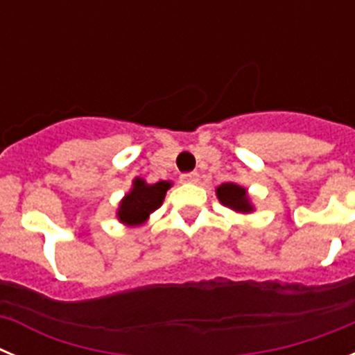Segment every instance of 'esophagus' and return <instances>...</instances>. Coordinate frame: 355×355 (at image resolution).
I'll use <instances>...</instances> for the list:
<instances>
[{
  "label": "esophagus",
  "instance_id": "obj_1",
  "mask_svg": "<svg viewBox=\"0 0 355 355\" xmlns=\"http://www.w3.org/2000/svg\"><path fill=\"white\" fill-rule=\"evenodd\" d=\"M180 180L183 183H197L199 181V174L197 172H184V174L180 175Z\"/></svg>",
  "mask_w": 355,
  "mask_h": 355
}]
</instances>
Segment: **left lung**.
Listing matches in <instances>:
<instances>
[{"label": "left lung", "mask_w": 355, "mask_h": 355, "mask_svg": "<svg viewBox=\"0 0 355 355\" xmlns=\"http://www.w3.org/2000/svg\"><path fill=\"white\" fill-rule=\"evenodd\" d=\"M216 196H218L222 205L236 209V211L249 213L252 209L249 205V199H247L245 188L238 187L234 183L220 184V187L216 188Z\"/></svg>", "instance_id": "left-lung-1"}]
</instances>
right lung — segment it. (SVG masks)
<instances>
[{
  "label": "right lung",
  "instance_id": "add662e5",
  "mask_svg": "<svg viewBox=\"0 0 355 355\" xmlns=\"http://www.w3.org/2000/svg\"><path fill=\"white\" fill-rule=\"evenodd\" d=\"M171 188L168 181H158L155 184H146L142 180H135V187L119 208V218L126 224H142L149 213L158 209L163 197Z\"/></svg>",
  "mask_w": 355,
  "mask_h": 355
}]
</instances>
